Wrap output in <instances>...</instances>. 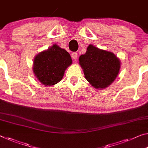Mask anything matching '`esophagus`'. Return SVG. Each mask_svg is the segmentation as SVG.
<instances>
[{
	"label": "esophagus",
	"mask_w": 148,
	"mask_h": 148,
	"mask_svg": "<svg viewBox=\"0 0 148 148\" xmlns=\"http://www.w3.org/2000/svg\"><path fill=\"white\" fill-rule=\"evenodd\" d=\"M71 57H72L73 60H77V58H78V55H77V53H76V52H74V53H73L71 54Z\"/></svg>",
	"instance_id": "obj_1"
}]
</instances>
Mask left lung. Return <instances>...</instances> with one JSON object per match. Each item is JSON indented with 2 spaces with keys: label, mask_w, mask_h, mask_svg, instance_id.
Listing matches in <instances>:
<instances>
[{
  "label": "left lung",
  "mask_w": 148,
  "mask_h": 148,
  "mask_svg": "<svg viewBox=\"0 0 148 148\" xmlns=\"http://www.w3.org/2000/svg\"><path fill=\"white\" fill-rule=\"evenodd\" d=\"M79 64L85 78L96 88L110 85L119 74L120 62L112 52L90 45L85 54L79 57Z\"/></svg>",
  "instance_id": "8db88e82"
}]
</instances>
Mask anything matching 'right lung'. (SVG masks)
<instances>
[{
    "label": "right lung",
    "instance_id": "obj_1",
    "mask_svg": "<svg viewBox=\"0 0 148 148\" xmlns=\"http://www.w3.org/2000/svg\"><path fill=\"white\" fill-rule=\"evenodd\" d=\"M71 63L69 53L58 45H53L36 57L34 73L42 84L51 86L62 79L65 69Z\"/></svg>",
    "mask_w": 148,
    "mask_h": 148
}]
</instances>
